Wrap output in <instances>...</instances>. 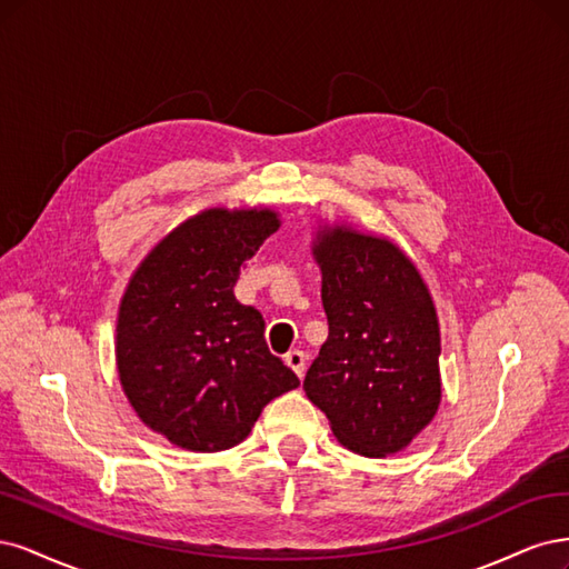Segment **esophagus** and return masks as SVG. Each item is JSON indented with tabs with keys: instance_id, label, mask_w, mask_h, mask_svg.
<instances>
[{
	"instance_id": "34e87169",
	"label": "esophagus",
	"mask_w": 569,
	"mask_h": 569,
	"mask_svg": "<svg viewBox=\"0 0 569 569\" xmlns=\"http://www.w3.org/2000/svg\"><path fill=\"white\" fill-rule=\"evenodd\" d=\"M286 363L290 366L292 371H296V376H298L300 380L305 378V371H307V357H305V352H300V350L288 352V355H286Z\"/></svg>"
}]
</instances>
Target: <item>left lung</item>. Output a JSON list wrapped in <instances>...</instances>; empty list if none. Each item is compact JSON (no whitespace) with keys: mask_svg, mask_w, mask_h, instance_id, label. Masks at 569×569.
Returning <instances> with one entry per match:
<instances>
[{"mask_svg":"<svg viewBox=\"0 0 569 569\" xmlns=\"http://www.w3.org/2000/svg\"><path fill=\"white\" fill-rule=\"evenodd\" d=\"M311 254L321 269L328 338L305 392L345 449L369 458L407 449L442 401L430 290L385 236L323 224Z\"/></svg>","mask_w":569,"mask_h":569,"instance_id":"obj_1","label":"left lung"}]
</instances>
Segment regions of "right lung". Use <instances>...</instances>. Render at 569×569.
Returning <instances> with one entry per match:
<instances>
[{
	"mask_svg": "<svg viewBox=\"0 0 569 569\" xmlns=\"http://www.w3.org/2000/svg\"><path fill=\"white\" fill-rule=\"evenodd\" d=\"M281 227L271 208H208L146 254L118 307L116 363L141 423L187 451L241 445L300 380L267 350L264 319L233 286Z\"/></svg>",
	"mask_w": 569,
	"mask_h": 569,
	"instance_id": "1",
	"label": "right lung"
}]
</instances>
